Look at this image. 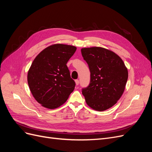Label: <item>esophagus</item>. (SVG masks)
<instances>
[{
    "label": "esophagus",
    "mask_w": 152,
    "mask_h": 152,
    "mask_svg": "<svg viewBox=\"0 0 152 152\" xmlns=\"http://www.w3.org/2000/svg\"><path fill=\"white\" fill-rule=\"evenodd\" d=\"M75 84H76L77 86H78V85H79V80L77 79V80H75Z\"/></svg>",
    "instance_id": "obj_1"
}]
</instances>
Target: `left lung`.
I'll list each match as a JSON object with an SVG mask.
<instances>
[{"label": "left lung", "instance_id": "1", "mask_svg": "<svg viewBox=\"0 0 152 152\" xmlns=\"http://www.w3.org/2000/svg\"><path fill=\"white\" fill-rule=\"evenodd\" d=\"M91 72L89 86L82 89L87 104L102 112L115 104L125 90L128 71L121 58L102 47L81 49Z\"/></svg>", "mask_w": 152, "mask_h": 152}]
</instances>
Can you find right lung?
<instances>
[{
	"label": "right lung",
	"mask_w": 152,
	"mask_h": 152,
	"mask_svg": "<svg viewBox=\"0 0 152 152\" xmlns=\"http://www.w3.org/2000/svg\"><path fill=\"white\" fill-rule=\"evenodd\" d=\"M76 49L71 45L53 44L42 50L32 62L27 80L32 95L42 107H59L74 90L75 83L66 63Z\"/></svg>",
	"instance_id": "right-lung-1"
}]
</instances>
